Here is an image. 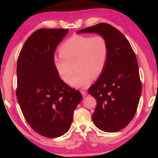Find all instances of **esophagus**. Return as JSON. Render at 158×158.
<instances>
[{"instance_id":"34e87169","label":"esophagus","mask_w":158,"mask_h":158,"mask_svg":"<svg viewBox=\"0 0 158 158\" xmlns=\"http://www.w3.org/2000/svg\"><path fill=\"white\" fill-rule=\"evenodd\" d=\"M81 94L83 95V97H85V96L87 95V92L86 91H84V90H81Z\"/></svg>"}]
</instances>
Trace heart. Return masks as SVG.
<instances>
[{
  "label": "heart",
  "instance_id": "obj_1",
  "mask_svg": "<svg viewBox=\"0 0 158 158\" xmlns=\"http://www.w3.org/2000/svg\"><path fill=\"white\" fill-rule=\"evenodd\" d=\"M59 52V56L53 57V64L60 79L73 87L85 88L93 78L103 73L109 56V45L102 35H76L60 45ZM74 67L77 73L71 80Z\"/></svg>",
  "mask_w": 158,
  "mask_h": 158
}]
</instances>
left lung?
<instances>
[{
  "mask_svg": "<svg viewBox=\"0 0 158 158\" xmlns=\"http://www.w3.org/2000/svg\"><path fill=\"white\" fill-rule=\"evenodd\" d=\"M103 36L109 45V56L103 73L89 93L97 101L93 121L99 129L116 132L133 119L141 94V83L135 53L121 31L100 23L77 31Z\"/></svg>",
  "mask_w": 158,
  "mask_h": 158,
  "instance_id": "1",
  "label": "left lung"
}]
</instances>
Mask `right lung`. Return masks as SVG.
<instances>
[{
	"label": "right lung",
	"mask_w": 158,
	"mask_h": 158,
	"mask_svg": "<svg viewBox=\"0 0 158 158\" xmlns=\"http://www.w3.org/2000/svg\"><path fill=\"white\" fill-rule=\"evenodd\" d=\"M68 29L41 28L28 37L19 55L16 95L32 129L48 138L60 137L70 128L74 110L82 95L67 85L55 68L57 45Z\"/></svg>",
	"instance_id": "obj_1"
}]
</instances>
